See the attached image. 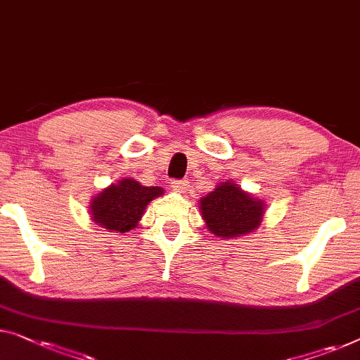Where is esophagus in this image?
Listing matches in <instances>:
<instances>
[{
  "instance_id": "esophagus-1",
  "label": "esophagus",
  "mask_w": 360,
  "mask_h": 360,
  "mask_svg": "<svg viewBox=\"0 0 360 360\" xmlns=\"http://www.w3.org/2000/svg\"><path fill=\"white\" fill-rule=\"evenodd\" d=\"M171 187H173V191L179 192V194H184L187 191V187H189V181L187 179H173L171 181Z\"/></svg>"
}]
</instances>
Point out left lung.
<instances>
[{
  "mask_svg": "<svg viewBox=\"0 0 360 360\" xmlns=\"http://www.w3.org/2000/svg\"><path fill=\"white\" fill-rule=\"evenodd\" d=\"M207 228L219 238H239L259 226L264 217V202L240 191L238 184L224 182L200 200Z\"/></svg>",
  "mask_w": 360,
  "mask_h": 360,
  "instance_id": "left-lung-1",
  "label": "left lung"
}]
</instances>
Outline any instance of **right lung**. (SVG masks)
I'll return each instance as SVG.
<instances>
[{
  "instance_id": "1",
  "label": "right lung",
  "mask_w": 360,
  "mask_h": 360,
  "mask_svg": "<svg viewBox=\"0 0 360 360\" xmlns=\"http://www.w3.org/2000/svg\"><path fill=\"white\" fill-rule=\"evenodd\" d=\"M162 194V187H146L134 179H122L96 195L90 212L101 228L126 233L137 226L148 202Z\"/></svg>"
}]
</instances>
